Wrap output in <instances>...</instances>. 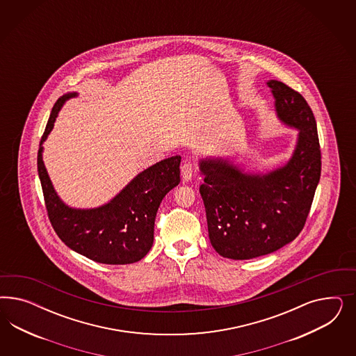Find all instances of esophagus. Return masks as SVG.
Returning a JSON list of instances; mask_svg holds the SVG:
<instances>
[{
    "label": "esophagus",
    "instance_id": "esophagus-1",
    "mask_svg": "<svg viewBox=\"0 0 356 356\" xmlns=\"http://www.w3.org/2000/svg\"><path fill=\"white\" fill-rule=\"evenodd\" d=\"M192 175H193V164L191 162H184L181 165V180L183 183H188L192 180Z\"/></svg>",
    "mask_w": 356,
    "mask_h": 356
}]
</instances>
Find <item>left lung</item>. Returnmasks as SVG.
<instances>
[{"instance_id": "obj_1", "label": "left lung", "mask_w": 356, "mask_h": 356, "mask_svg": "<svg viewBox=\"0 0 356 356\" xmlns=\"http://www.w3.org/2000/svg\"><path fill=\"white\" fill-rule=\"evenodd\" d=\"M266 85L277 119L298 130L291 156L268 172L245 171L225 156L201 158L200 186L213 248L226 259L265 256L300 234L321 176V151L312 109L280 81Z\"/></svg>"}]
</instances>
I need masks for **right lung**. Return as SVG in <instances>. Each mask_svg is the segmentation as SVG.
<instances>
[{
	"instance_id": "right-lung-1",
	"label": "right lung",
	"mask_w": 356,
	"mask_h": 356,
	"mask_svg": "<svg viewBox=\"0 0 356 356\" xmlns=\"http://www.w3.org/2000/svg\"><path fill=\"white\" fill-rule=\"evenodd\" d=\"M78 92H66L52 108L38 152V172L49 220L56 234L76 253L107 265L143 259L154 243V223L164 195L180 183L181 156L152 164L134 176L119 193L97 207H72L56 192L43 161V143L60 109Z\"/></svg>"
}]
</instances>
